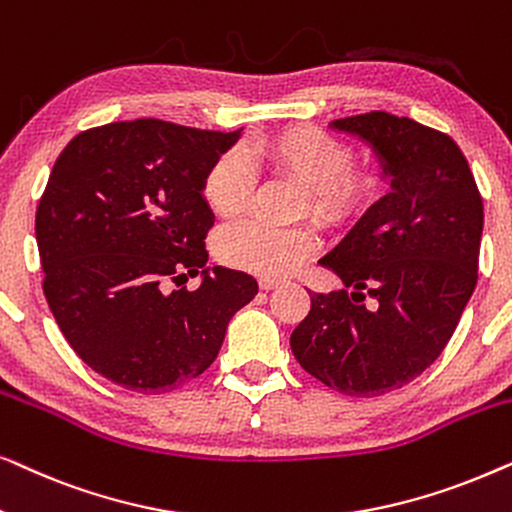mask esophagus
Here are the masks:
<instances>
[{
    "mask_svg": "<svg viewBox=\"0 0 512 512\" xmlns=\"http://www.w3.org/2000/svg\"><path fill=\"white\" fill-rule=\"evenodd\" d=\"M258 286H261V289H263V291H272V289H277V286H279V282H277V279L263 277V279H258Z\"/></svg>",
    "mask_w": 512,
    "mask_h": 512,
    "instance_id": "1",
    "label": "esophagus"
}]
</instances>
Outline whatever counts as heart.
<instances>
[{"instance_id": "obj_1", "label": "heart", "mask_w": 512, "mask_h": 512, "mask_svg": "<svg viewBox=\"0 0 512 512\" xmlns=\"http://www.w3.org/2000/svg\"><path fill=\"white\" fill-rule=\"evenodd\" d=\"M258 151L275 177L303 188L300 209L324 228L354 226L382 193L380 172L354 165V149L333 132L312 125L286 128L263 139ZM256 184V167L247 153L228 149L207 167L202 198L214 214L235 216L254 198ZM214 249L237 270L282 277L314 254L317 240L310 228H277L247 219L221 228Z\"/></svg>"}]
</instances>
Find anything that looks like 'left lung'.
Here are the masks:
<instances>
[{
	"label": "left lung",
	"instance_id": "1",
	"mask_svg": "<svg viewBox=\"0 0 512 512\" xmlns=\"http://www.w3.org/2000/svg\"><path fill=\"white\" fill-rule=\"evenodd\" d=\"M333 128L373 144L391 193L319 261L355 291H310L291 349L326 387L373 398L422 375L450 342L478 284L485 209L445 132L387 111L338 118ZM366 295L378 300L375 311L362 305Z\"/></svg>",
	"mask_w": 512,
	"mask_h": 512
}]
</instances>
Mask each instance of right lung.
<instances>
[{"instance_id": "1", "label": "right lung", "mask_w": 512, "mask_h": 512, "mask_svg": "<svg viewBox=\"0 0 512 512\" xmlns=\"http://www.w3.org/2000/svg\"><path fill=\"white\" fill-rule=\"evenodd\" d=\"M237 137L137 118L79 132L55 160L34 223L44 296L81 361L118 387L163 394L205 373L258 293L247 272L205 270L202 179ZM200 269L198 290L169 291Z\"/></svg>"}]
</instances>
